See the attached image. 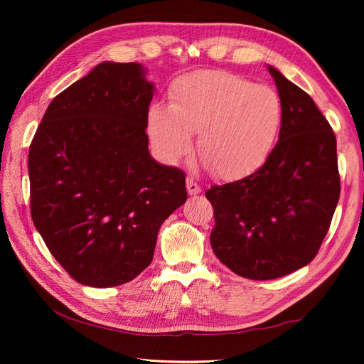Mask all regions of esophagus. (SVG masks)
<instances>
[{"instance_id": "34e87169", "label": "esophagus", "mask_w": 364, "mask_h": 364, "mask_svg": "<svg viewBox=\"0 0 364 364\" xmlns=\"http://www.w3.org/2000/svg\"><path fill=\"white\" fill-rule=\"evenodd\" d=\"M186 190H188V194L196 196L202 191V186L194 178H186Z\"/></svg>"}]
</instances>
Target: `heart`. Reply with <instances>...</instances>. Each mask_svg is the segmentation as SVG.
Returning a JSON list of instances; mask_svg holds the SVG:
<instances>
[{
    "mask_svg": "<svg viewBox=\"0 0 364 364\" xmlns=\"http://www.w3.org/2000/svg\"><path fill=\"white\" fill-rule=\"evenodd\" d=\"M168 106L149 109L147 129L158 155L178 162L196 149L208 171L237 178L266 159L282 124V105L267 86L226 71L183 75L170 87Z\"/></svg>",
    "mask_w": 364,
    "mask_h": 364,
    "instance_id": "heart-1",
    "label": "heart"
}]
</instances>
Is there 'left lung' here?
Returning <instances> with one entry per match:
<instances>
[{
  "label": "left lung",
  "instance_id": "8db88e82",
  "mask_svg": "<svg viewBox=\"0 0 364 364\" xmlns=\"http://www.w3.org/2000/svg\"><path fill=\"white\" fill-rule=\"evenodd\" d=\"M269 71L282 105L279 141L255 173L205 193L214 209L215 257L257 281L285 277L314 259L340 197L333 127L304 90Z\"/></svg>",
  "mask_w": 364,
  "mask_h": 364
}]
</instances>
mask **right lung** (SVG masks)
Masks as SVG:
<instances>
[{"mask_svg": "<svg viewBox=\"0 0 364 364\" xmlns=\"http://www.w3.org/2000/svg\"><path fill=\"white\" fill-rule=\"evenodd\" d=\"M141 65L103 62L47 107L28 151L30 213L51 255L91 287L150 266L164 220L186 200L185 173L153 161V85Z\"/></svg>", "mask_w": 364, "mask_h": 364, "instance_id": "add662e5", "label": "right lung"}]
</instances>
